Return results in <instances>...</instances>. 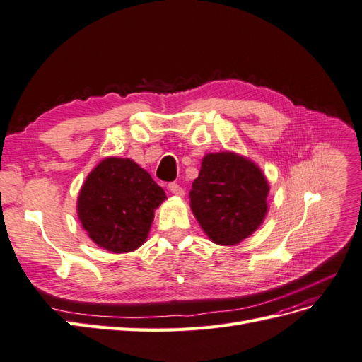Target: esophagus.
Masks as SVG:
<instances>
[{
  "mask_svg": "<svg viewBox=\"0 0 362 362\" xmlns=\"http://www.w3.org/2000/svg\"><path fill=\"white\" fill-rule=\"evenodd\" d=\"M168 188H170V191L173 192V194H175V196H183L185 194V189L180 187L179 183H175V182L168 185Z\"/></svg>",
  "mask_w": 362,
  "mask_h": 362,
  "instance_id": "34e87169",
  "label": "esophagus"
}]
</instances>
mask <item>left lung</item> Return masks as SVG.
<instances>
[{
	"instance_id": "obj_1",
	"label": "left lung",
	"mask_w": 362,
	"mask_h": 362,
	"mask_svg": "<svg viewBox=\"0 0 362 362\" xmlns=\"http://www.w3.org/2000/svg\"><path fill=\"white\" fill-rule=\"evenodd\" d=\"M268 189L255 163L233 153L208 154L192 182L191 209L209 239L234 245L262 223Z\"/></svg>"
}]
</instances>
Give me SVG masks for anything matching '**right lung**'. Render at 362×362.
<instances>
[{
  "instance_id": "right-lung-1",
  "label": "right lung",
  "mask_w": 362,
  "mask_h": 362,
  "mask_svg": "<svg viewBox=\"0 0 362 362\" xmlns=\"http://www.w3.org/2000/svg\"><path fill=\"white\" fill-rule=\"evenodd\" d=\"M165 199V191L137 163L109 157L83 185L78 217L97 245L112 253H126L145 242L154 209Z\"/></svg>"
}]
</instances>
